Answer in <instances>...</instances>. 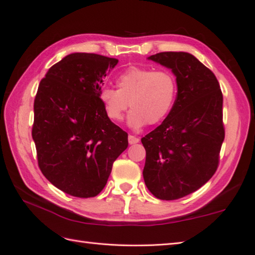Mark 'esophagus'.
<instances>
[{
  "label": "esophagus",
  "mask_w": 255,
  "mask_h": 255,
  "mask_svg": "<svg viewBox=\"0 0 255 255\" xmlns=\"http://www.w3.org/2000/svg\"><path fill=\"white\" fill-rule=\"evenodd\" d=\"M139 138L136 137V136H133V135H128V143L129 144H135V143H138L139 142Z\"/></svg>",
  "instance_id": "1"
}]
</instances>
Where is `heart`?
I'll list each match as a JSON object with an SVG mask.
<instances>
[{
    "mask_svg": "<svg viewBox=\"0 0 255 255\" xmlns=\"http://www.w3.org/2000/svg\"><path fill=\"white\" fill-rule=\"evenodd\" d=\"M115 84L116 90L108 87L99 93L105 113L113 122L122 121L129 106L128 125L138 129L159 124L174 107L177 80L167 70L131 66L118 74Z\"/></svg>",
    "mask_w": 255,
    "mask_h": 255,
    "instance_id": "1",
    "label": "heart"
}]
</instances>
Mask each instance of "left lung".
<instances>
[{
	"label": "left lung",
	"mask_w": 255,
	"mask_h": 255,
	"mask_svg": "<svg viewBox=\"0 0 255 255\" xmlns=\"http://www.w3.org/2000/svg\"><path fill=\"white\" fill-rule=\"evenodd\" d=\"M148 59L171 70L177 80L174 107L141 139L146 151L143 178L160 200L198 190L215 175L225 138L223 95L211 71L187 52H161Z\"/></svg>",
	"instance_id": "left-lung-1"
}]
</instances>
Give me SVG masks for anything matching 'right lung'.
I'll list each match as a JSON object with an SVG mask.
<instances>
[{"instance_id": "1", "label": "right lung", "mask_w": 255, "mask_h": 255, "mask_svg": "<svg viewBox=\"0 0 255 255\" xmlns=\"http://www.w3.org/2000/svg\"><path fill=\"white\" fill-rule=\"evenodd\" d=\"M117 63L99 54L72 53L39 83L32 127L38 166L70 196H97L128 145V134L108 118L99 100L104 78Z\"/></svg>"}]
</instances>
